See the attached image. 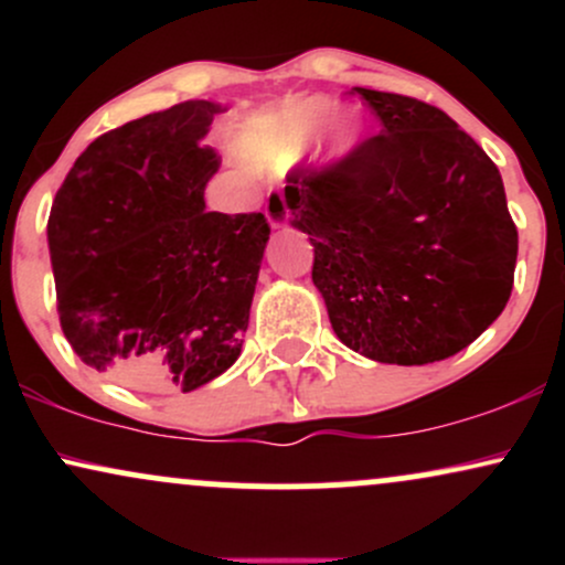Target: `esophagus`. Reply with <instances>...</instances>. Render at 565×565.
Listing matches in <instances>:
<instances>
[{"label": "esophagus", "instance_id": "34e87169", "mask_svg": "<svg viewBox=\"0 0 565 565\" xmlns=\"http://www.w3.org/2000/svg\"><path fill=\"white\" fill-rule=\"evenodd\" d=\"M265 217H268L270 228H284V225L289 223V206L281 193H274V196L268 199V204H265Z\"/></svg>", "mask_w": 565, "mask_h": 565}]
</instances>
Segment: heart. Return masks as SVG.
<instances>
[{
	"mask_svg": "<svg viewBox=\"0 0 565 565\" xmlns=\"http://www.w3.org/2000/svg\"><path fill=\"white\" fill-rule=\"evenodd\" d=\"M332 111L334 106L323 100V97L302 103L300 108L284 114L268 129H257V132L246 135L238 151H242L244 161L257 167L291 164V161L302 157V151L319 135V129L327 125ZM361 135H364V125L355 116L337 121L332 129V140H329V159L345 161L361 142Z\"/></svg>",
	"mask_w": 565,
	"mask_h": 565,
	"instance_id": "1",
	"label": "heart"
}]
</instances>
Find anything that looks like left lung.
Returning a JSON list of instances; mask_svg holds the SVG:
<instances>
[{"label": "left lung", "instance_id": "obj_1", "mask_svg": "<svg viewBox=\"0 0 565 565\" xmlns=\"http://www.w3.org/2000/svg\"><path fill=\"white\" fill-rule=\"evenodd\" d=\"M380 135L289 174L291 225L313 244L334 334L380 364L444 361L510 300L518 228L502 174L440 108L353 87Z\"/></svg>", "mask_w": 565, "mask_h": 565}]
</instances>
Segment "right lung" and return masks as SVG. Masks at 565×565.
Instances as JSON below:
<instances>
[{
    "mask_svg": "<svg viewBox=\"0 0 565 565\" xmlns=\"http://www.w3.org/2000/svg\"><path fill=\"white\" fill-rule=\"evenodd\" d=\"M212 100L100 135L47 220L61 329L87 366L142 391H196L242 353L270 225L206 212Z\"/></svg>",
    "mask_w": 565,
    "mask_h": 565,
    "instance_id": "obj_1",
    "label": "right lung"
}]
</instances>
